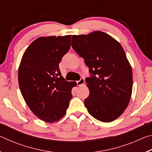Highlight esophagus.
Listing matches in <instances>:
<instances>
[{"mask_svg":"<svg viewBox=\"0 0 152 152\" xmlns=\"http://www.w3.org/2000/svg\"><path fill=\"white\" fill-rule=\"evenodd\" d=\"M84 78H81L79 80H78L76 82V83H77V85L78 86H82V84H84Z\"/></svg>","mask_w":152,"mask_h":152,"instance_id":"obj_1","label":"esophagus"}]
</instances>
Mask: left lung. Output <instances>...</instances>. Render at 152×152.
<instances>
[{
    "instance_id": "obj_1",
    "label": "left lung",
    "mask_w": 152,
    "mask_h": 152,
    "mask_svg": "<svg viewBox=\"0 0 152 152\" xmlns=\"http://www.w3.org/2000/svg\"><path fill=\"white\" fill-rule=\"evenodd\" d=\"M72 47L84 58L91 76L89 96L84 105L90 115L102 122H111L124 112L132 92V69L120 43L96 31L72 35Z\"/></svg>"
}]
</instances>
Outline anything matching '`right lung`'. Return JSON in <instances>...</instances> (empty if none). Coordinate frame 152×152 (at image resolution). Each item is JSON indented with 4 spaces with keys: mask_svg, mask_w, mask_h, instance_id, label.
Instances as JSON below:
<instances>
[{
    "mask_svg": "<svg viewBox=\"0 0 152 152\" xmlns=\"http://www.w3.org/2000/svg\"><path fill=\"white\" fill-rule=\"evenodd\" d=\"M71 35L41 37L23 56L18 72L20 92L30 110L43 121H58L65 115L76 82L61 75L59 64L70 48Z\"/></svg>",
    "mask_w": 152,
    "mask_h": 152,
    "instance_id": "right-lung-1",
    "label": "right lung"
}]
</instances>
